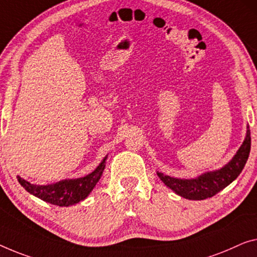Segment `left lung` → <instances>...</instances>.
Returning <instances> with one entry per match:
<instances>
[{
  "label": "left lung",
  "instance_id": "obj_1",
  "mask_svg": "<svg viewBox=\"0 0 257 257\" xmlns=\"http://www.w3.org/2000/svg\"><path fill=\"white\" fill-rule=\"evenodd\" d=\"M250 152V130L247 125L246 139L235 156L219 170L206 172L195 179H177L157 172L160 180L175 194L188 200L200 201L212 197L229 183L234 181L242 172Z\"/></svg>",
  "mask_w": 257,
  "mask_h": 257
}]
</instances>
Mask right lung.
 Returning <instances> with one entry per match:
<instances>
[{
    "mask_svg": "<svg viewBox=\"0 0 257 257\" xmlns=\"http://www.w3.org/2000/svg\"><path fill=\"white\" fill-rule=\"evenodd\" d=\"M106 159L107 156L92 173L79 179H66L62 180V181L46 186L33 185V183L26 181L21 177H17V179L18 182L24 187L26 191H29L30 194L34 195L40 200L54 205L69 206L85 200L89 196V194L93 190L97 182L101 178Z\"/></svg>",
    "mask_w": 257,
    "mask_h": 257,
    "instance_id": "1",
    "label": "right lung"
}]
</instances>
